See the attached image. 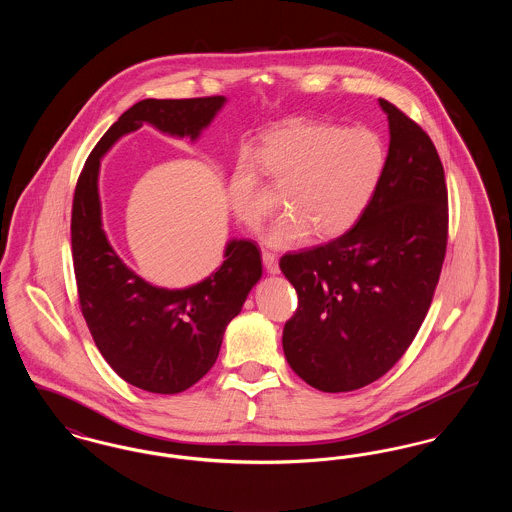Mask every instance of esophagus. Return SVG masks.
<instances>
[{"label":"esophagus","instance_id":"34e87169","mask_svg":"<svg viewBox=\"0 0 512 512\" xmlns=\"http://www.w3.org/2000/svg\"><path fill=\"white\" fill-rule=\"evenodd\" d=\"M263 265L267 268L270 274H278L280 268H278V257L270 251H263Z\"/></svg>","mask_w":512,"mask_h":512}]
</instances>
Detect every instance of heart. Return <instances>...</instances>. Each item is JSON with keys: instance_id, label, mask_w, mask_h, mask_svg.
Masks as SVG:
<instances>
[{"instance_id": "1", "label": "heart", "mask_w": 512, "mask_h": 512, "mask_svg": "<svg viewBox=\"0 0 512 512\" xmlns=\"http://www.w3.org/2000/svg\"><path fill=\"white\" fill-rule=\"evenodd\" d=\"M386 165V144L368 126L290 122L268 132L257 159L245 155L236 163L228 180V201L236 219L257 230L274 207L263 188V171L276 188H284L282 199L290 211L268 228L265 242L290 249L303 244L311 232L320 240H332L365 215Z\"/></svg>"}]
</instances>
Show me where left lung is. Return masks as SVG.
<instances>
[{
  "label": "left lung",
  "instance_id": "left-lung-1",
  "mask_svg": "<svg viewBox=\"0 0 512 512\" xmlns=\"http://www.w3.org/2000/svg\"><path fill=\"white\" fill-rule=\"evenodd\" d=\"M388 165L365 215L340 238L286 253L297 292L284 355L309 386L365 388L413 343L430 309L447 247V186L430 136L393 103Z\"/></svg>",
  "mask_w": 512,
  "mask_h": 512
}]
</instances>
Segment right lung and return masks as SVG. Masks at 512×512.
I'll use <instances>...</instances> for the list:
<instances>
[{
	"label": "right lung",
	"instance_id": "add662e5",
	"mask_svg": "<svg viewBox=\"0 0 512 512\" xmlns=\"http://www.w3.org/2000/svg\"><path fill=\"white\" fill-rule=\"evenodd\" d=\"M224 103V96L138 101L103 134L76 182L71 244L80 311L109 366L124 382L151 393L188 390L215 365L228 322L261 280V251L251 240H230L222 265L194 286L149 284L107 240L99 161L121 136L144 124L194 142Z\"/></svg>",
	"mask_w": 512,
	"mask_h": 512
}]
</instances>
